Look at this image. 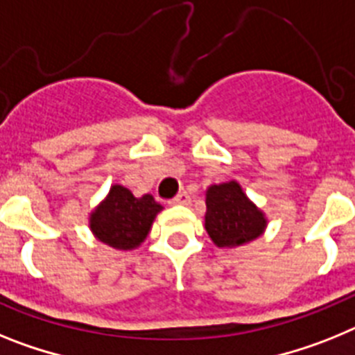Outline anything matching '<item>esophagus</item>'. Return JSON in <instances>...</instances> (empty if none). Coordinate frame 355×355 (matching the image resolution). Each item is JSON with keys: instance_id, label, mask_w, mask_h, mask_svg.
<instances>
[{"instance_id": "esophagus-1", "label": "esophagus", "mask_w": 355, "mask_h": 355, "mask_svg": "<svg viewBox=\"0 0 355 355\" xmlns=\"http://www.w3.org/2000/svg\"><path fill=\"white\" fill-rule=\"evenodd\" d=\"M189 202H191V198H189V195H187L186 191H182V193H178L175 198L169 200V203H171V205H187Z\"/></svg>"}]
</instances>
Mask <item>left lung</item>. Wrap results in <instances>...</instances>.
I'll return each mask as SVG.
<instances>
[{"mask_svg": "<svg viewBox=\"0 0 355 355\" xmlns=\"http://www.w3.org/2000/svg\"><path fill=\"white\" fill-rule=\"evenodd\" d=\"M205 230L220 248H234L257 239L266 229V218L246 198L237 182L211 186L205 198Z\"/></svg>", "mask_w": 355, "mask_h": 355, "instance_id": "8db88e82", "label": "left lung"}]
</instances>
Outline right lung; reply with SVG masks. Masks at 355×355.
<instances>
[{"label":"right lung","mask_w":355,"mask_h":355,"mask_svg":"<svg viewBox=\"0 0 355 355\" xmlns=\"http://www.w3.org/2000/svg\"><path fill=\"white\" fill-rule=\"evenodd\" d=\"M162 205L152 195L135 198L123 186H112L109 195L91 214V230L105 245L132 250L146 239Z\"/></svg>","instance_id":"add662e5"}]
</instances>
